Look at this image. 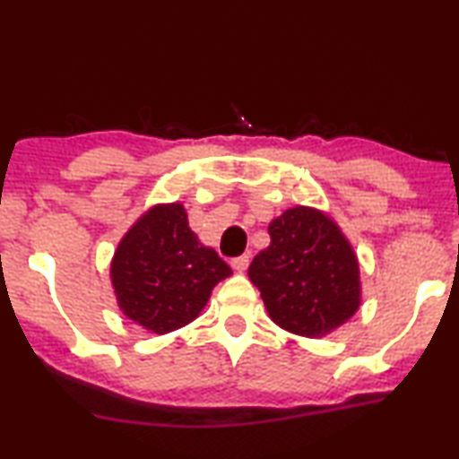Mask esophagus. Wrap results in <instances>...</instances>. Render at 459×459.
Wrapping results in <instances>:
<instances>
[{
  "mask_svg": "<svg viewBox=\"0 0 459 459\" xmlns=\"http://www.w3.org/2000/svg\"><path fill=\"white\" fill-rule=\"evenodd\" d=\"M230 266L237 270V273H245L249 266V255H238V257H232Z\"/></svg>",
  "mask_w": 459,
  "mask_h": 459,
  "instance_id": "1",
  "label": "esophagus"
}]
</instances>
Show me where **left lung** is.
Segmentation results:
<instances>
[{
    "mask_svg": "<svg viewBox=\"0 0 459 459\" xmlns=\"http://www.w3.org/2000/svg\"><path fill=\"white\" fill-rule=\"evenodd\" d=\"M268 235L247 274L276 325L316 339L358 312V257L331 218L297 205L270 222Z\"/></svg>",
    "mask_w": 459,
    "mask_h": 459,
    "instance_id": "obj_1",
    "label": "left lung"
}]
</instances>
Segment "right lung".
I'll return each mask as SVG.
<instances>
[{"mask_svg":"<svg viewBox=\"0 0 459 459\" xmlns=\"http://www.w3.org/2000/svg\"><path fill=\"white\" fill-rule=\"evenodd\" d=\"M112 285L122 314L164 334L195 320L212 289L232 270L199 243L180 204L156 205L126 232L116 249Z\"/></svg>","mask_w":459,"mask_h":459,"instance_id":"1","label":"right lung"}]
</instances>
